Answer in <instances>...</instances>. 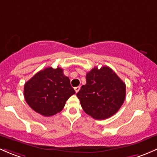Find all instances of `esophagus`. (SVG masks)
<instances>
[{
    "instance_id": "esophagus-1",
    "label": "esophagus",
    "mask_w": 157,
    "mask_h": 157,
    "mask_svg": "<svg viewBox=\"0 0 157 157\" xmlns=\"http://www.w3.org/2000/svg\"><path fill=\"white\" fill-rule=\"evenodd\" d=\"M74 89H75V92H76V93H78V90H80V86H78V87H75V88H74Z\"/></svg>"
}]
</instances>
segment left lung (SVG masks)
Here are the masks:
<instances>
[{
    "mask_svg": "<svg viewBox=\"0 0 157 157\" xmlns=\"http://www.w3.org/2000/svg\"><path fill=\"white\" fill-rule=\"evenodd\" d=\"M125 84L111 68L94 67L86 75V85L77 93L87 114L98 120L118 112L125 99Z\"/></svg>",
    "mask_w": 157,
    "mask_h": 157,
    "instance_id": "8db88e82",
    "label": "left lung"
}]
</instances>
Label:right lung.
<instances>
[{
	"label": "right lung",
	"instance_id": "1",
	"mask_svg": "<svg viewBox=\"0 0 157 157\" xmlns=\"http://www.w3.org/2000/svg\"><path fill=\"white\" fill-rule=\"evenodd\" d=\"M75 91L63 70L47 67L39 71L24 85V98L29 106L44 116L59 113Z\"/></svg>",
	"mask_w": 157,
	"mask_h": 157
}]
</instances>
